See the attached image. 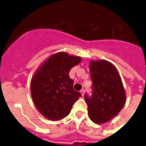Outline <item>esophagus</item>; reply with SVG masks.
Wrapping results in <instances>:
<instances>
[{"mask_svg": "<svg viewBox=\"0 0 146 146\" xmlns=\"http://www.w3.org/2000/svg\"><path fill=\"white\" fill-rule=\"evenodd\" d=\"M80 93H81V94H82V96H84V89H82V90H80Z\"/></svg>", "mask_w": 146, "mask_h": 146, "instance_id": "34e87169", "label": "esophagus"}]
</instances>
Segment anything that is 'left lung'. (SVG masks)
<instances>
[{
  "label": "left lung",
  "instance_id": "left-lung-1",
  "mask_svg": "<svg viewBox=\"0 0 146 146\" xmlns=\"http://www.w3.org/2000/svg\"><path fill=\"white\" fill-rule=\"evenodd\" d=\"M92 94H85L90 119L96 124L108 122L118 114L125 103V93L115 67L110 62L91 61L90 63Z\"/></svg>",
  "mask_w": 146,
  "mask_h": 146
}]
</instances>
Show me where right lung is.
<instances>
[{
	"instance_id": "1",
	"label": "right lung",
	"mask_w": 146,
	"mask_h": 146,
	"mask_svg": "<svg viewBox=\"0 0 146 146\" xmlns=\"http://www.w3.org/2000/svg\"><path fill=\"white\" fill-rule=\"evenodd\" d=\"M79 56L58 52L47 58L31 80V94L35 107L45 117L58 121L67 117L82 96L73 89L69 72L80 63Z\"/></svg>"
}]
</instances>
